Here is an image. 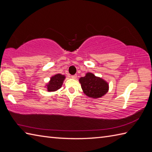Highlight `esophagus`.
<instances>
[{
  "label": "esophagus",
  "instance_id": "34e87169",
  "mask_svg": "<svg viewBox=\"0 0 152 152\" xmlns=\"http://www.w3.org/2000/svg\"><path fill=\"white\" fill-rule=\"evenodd\" d=\"M70 77H71V78H72V79H76V78H77V75H76V74H74V75L71 76Z\"/></svg>",
  "mask_w": 152,
  "mask_h": 152
}]
</instances>
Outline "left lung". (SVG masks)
Here are the masks:
<instances>
[{"label": "left lung", "instance_id": "obj_1", "mask_svg": "<svg viewBox=\"0 0 152 152\" xmlns=\"http://www.w3.org/2000/svg\"><path fill=\"white\" fill-rule=\"evenodd\" d=\"M79 82L83 93L89 97L100 98L108 91V83L91 72L87 73L84 77H81Z\"/></svg>", "mask_w": 152, "mask_h": 152}]
</instances>
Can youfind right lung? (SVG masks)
Instances as JSON below:
<instances>
[{"instance_id":"1","label":"right lung","mask_w":152,"mask_h":152,"mask_svg":"<svg viewBox=\"0 0 152 152\" xmlns=\"http://www.w3.org/2000/svg\"><path fill=\"white\" fill-rule=\"evenodd\" d=\"M65 76L61 74H57L51 77L50 81L48 83L47 89L48 91H57L61 88Z\"/></svg>"}]
</instances>
